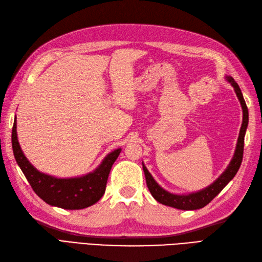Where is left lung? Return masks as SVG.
<instances>
[{"instance_id": "8db88e82", "label": "left lung", "mask_w": 262, "mask_h": 262, "mask_svg": "<svg viewBox=\"0 0 262 262\" xmlns=\"http://www.w3.org/2000/svg\"><path fill=\"white\" fill-rule=\"evenodd\" d=\"M226 79L233 87V90L236 92V95L240 102V105L243 107V124H241L236 150H234L233 157L231 159L230 164L228 165L226 170L221 173V175L218 177V179L214 180L210 186L206 187V188L203 190L190 192L188 195H176V193H171L162 188V187L156 183V180L152 178L148 169L146 168V166L143 164V169L145 172L147 187H148L151 196L155 198L158 203L163 204L165 206L177 208V209H180V210L200 209V208H203L206 205L209 204L210 201L225 188L227 184L229 183L234 176H236V173L239 170V167L241 165V162H243L245 135L248 127V122H249V114H248L247 105L239 85L234 82V79L231 76H226Z\"/></svg>"}]
</instances>
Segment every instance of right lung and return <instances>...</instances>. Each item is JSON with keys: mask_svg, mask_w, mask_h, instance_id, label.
<instances>
[{"mask_svg": "<svg viewBox=\"0 0 262 262\" xmlns=\"http://www.w3.org/2000/svg\"><path fill=\"white\" fill-rule=\"evenodd\" d=\"M12 148L19 168L28 179L33 190L46 204L63 209H83L103 197L107 179L113 164L122 149L110 152L97 168L84 176L74 178H56L38 171L23 154L16 134V116L12 128Z\"/></svg>", "mask_w": 262, "mask_h": 262, "instance_id": "right-lung-1", "label": "right lung"}]
</instances>
